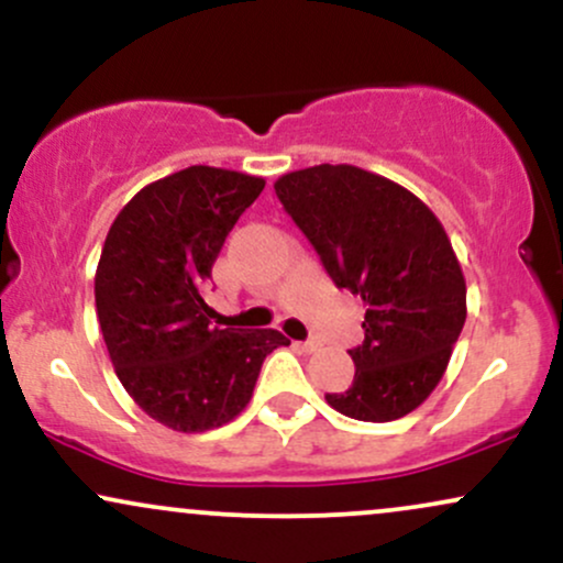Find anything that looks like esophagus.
I'll return each instance as SVG.
<instances>
[{
  "instance_id": "34e87169",
  "label": "esophagus",
  "mask_w": 563,
  "mask_h": 563,
  "mask_svg": "<svg viewBox=\"0 0 563 563\" xmlns=\"http://www.w3.org/2000/svg\"><path fill=\"white\" fill-rule=\"evenodd\" d=\"M296 346H299L301 352H318V349L322 346V341L320 339H307V341H299Z\"/></svg>"
}]
</instances>
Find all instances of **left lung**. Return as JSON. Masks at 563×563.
Listing matches in <instances>:
<instances>
[{"label": "left lung", "mask_w": 563, "mask_h": 563, "mask_svg": "<svg viewBox=\"0 0 563 563\" xmlns=\"http://www.w3.org/2000/svg\"><path fill=\"white\" fill-rule=\"evenodd\" d=\"M283 209L339 288L365 301V341L349 349L354 380L325 394L354 421L416 410L448 371L466 322V280L434 211L402 185L349 164H320L275 183Z\"/></svg>", "instance_id": "left-lung-1"}]
</instances>
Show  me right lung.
I'll use <instances>...</instances> for the list:
<instances>
[{
  "label": "right lung",
  "mask_w": 563,
  "mask_h": 563,
  "mask_svg": "<svg viewBox=\"0 0 563 563\" xmlns=\"http://www.w3.org/2000/svg\"><path fill=\"white\" fill-rule=\"evenodd\" d=\"M262 190V177L187 166L142 187L102 245L95 303L115 376L153 421L183 434L232 421L264 357L290 344L273 328H217L203 299L224 238Z\"/></svg>",
  "instance_id": "1"
}]
</instances>
